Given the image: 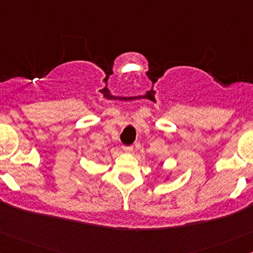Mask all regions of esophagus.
Instances as JSON below:
<instances>
[{
  "label": "esophagus",
  "mask_w": 253,
  "mask_h": 253,
  "mask_svg": "<svg viewBox=\"0 0 253 253\" xmlns=\"http://www.w3.org/2000/svg\"><path fill=\"white\" fill-rule=\"evenodd\" d=\"M124 151L126 152V154H132L133 148L132 146H124Z\"/></svg>",
  "instance_id": "34e87169"
}]
</instances>
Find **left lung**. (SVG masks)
<instances>
[{"mask_svg":"<svg viewBox=\"0 0 253 253\" xmlns=\"http://www.w3.org/2000/svg\"><path fill=\"white\" fill-rule=\"evenodd\" d=\"M162 165H163V163H162ZM167 177H168V176H167Z\"/></svg>","mask_w":253,"mask_h":253,"instance_id":"obj_1","label":"left lung"}]
</instances>
